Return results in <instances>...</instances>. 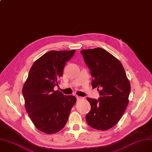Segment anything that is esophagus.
Segmentation results:
<instances>
[{"mask_svg":"<svg viewBox=\"0 0 152 152\" xmlns=\"http://www.w3.org/2000/svg\"><path fill=\"white\" fill-rule=\"evenodd\" d=\"M81 99H82V97H79V96H77V101H80Z\"/></svg>","mask_w":152,"mask_h":152,"instance_id":"1","label":"esophagus"}]
</instances>
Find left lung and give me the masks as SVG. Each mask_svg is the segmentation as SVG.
<instances>
[{
  "instance_id": "1",
  "label": "left lung",
  "mask_w": 152,
  "mask_h": 152,
  "mask_svg": "<svg viewBox=\"0 0 152 152\" xmlns=\"http://www.w3.org/2000/svg\"><path fill=\"white\" fill-rule=\"evenodd\" d=\"M80 53L91 70L92 86L97 88L98 100L87 97L91 109L86 116L92 128L105 131L115 126L128 106L131 86L124 68L116 58L101 48Z\"/></svg>"
}]
</instances>
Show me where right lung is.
<instances>
[{"mask_svg":"<svg viewBox=\"0 0 152 152\" xmlns=\"http://www.w3.org/2000/svg\"><path fill=\"white\" fill-rule=\"evenodd\" d=\"M75 50L50 51L31 66L23 88L25 108L38 129L46 134L58 132L65 126L77 99L54 91L63 76L66 62Z\"/></svg>","mask_w":152,"mask_h":152,"instance_id":"add662e5","label":"right lung"}]
</instances>
